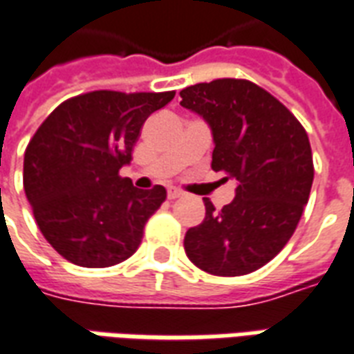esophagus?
<instances>
[{
  "label": "esophagus",
  "instance_id": "34e87169",
  "mask_svg": "<svg viewBox=\"0 0 354 354\" xmlns=\"http://www.w3.org/2000/svg\"><path fill=\"white\" fill-rule=\"evenodd\" d=\"M167 196H169V200H176V198H180V196H183V193L180 191V189L171 187L169 191H167Z\"/></svg>",
  "mask_w": 354,
  "mask_h": 354
}]
</instances>
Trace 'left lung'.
I'll use <instances>...</instances> for the list:
<instances>
[{
  "label": "left lung",
  "instance_id": "left-lung-1",
  "mask_svg": "<svg viewBox=\"0 0 354 354\" xmlns=\"http://www.w3.org/2000/svg\"><path fill=\"white\" fill-rule=\"evenodd\" d=\"M183 108L211 127V169L235 178V198L185 233L191 263L235 277L270 263L290 241L308 202L314 165L308 136L274 95L244 79H216L180 91Z\"/></svg>",
  "mask_w": 354,
  "mask_h": 354
}]
</instances>
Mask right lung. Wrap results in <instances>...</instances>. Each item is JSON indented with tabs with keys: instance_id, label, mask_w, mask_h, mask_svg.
<instances>
[{
	"instance_id": "right-lung-1",
	"label": "right lung",
	"mask_w": 354,
	"mask_h": 354,
	"mask_svg": "<svg viewBox=\"0 0 354 354\" xmlns=\"http://www.w3.org/2000/svg\"><path fill=\"white\" fill-rule=\"evenodd\" d=\"M174 93L99 90L71 97L29 141L25 194L41 235L69 263L106 268L139 248L167 191L136 189L119 171L132 161L143 122Z\"/></svg>"
}]
</instances>
